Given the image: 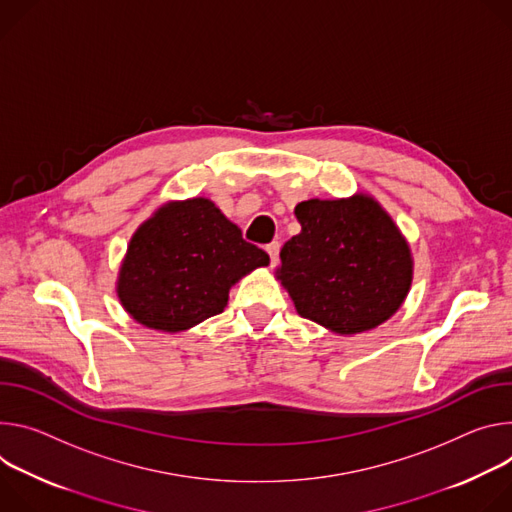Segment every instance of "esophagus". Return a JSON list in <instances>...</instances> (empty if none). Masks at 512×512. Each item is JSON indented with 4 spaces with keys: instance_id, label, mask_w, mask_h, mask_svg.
Listing matches in <instances>:
<instances>
[{
    "instance_id": "34e87169",
    "label": "esophagus",
    "mask_w": 512,
    "mask_h": 512,
    "mask_svg": "<svg viewBox=\"0 0 512 512\" xmlns=\"http://www.w3.org/2000/svg\"><path fill=\"white\" fill-rule=\"evenodd\" d=\"M266 252L270 254V264L276 266L278 264V254H280V244L278 242H272L266 246Z\"/></svg>"
}]
</instances>
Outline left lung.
<instances>
[{"label":"left lung","mask_w":512,"mask_h":512,"mask_svg":"<svg viewBox=\"0 0 512 512\" xmlns=\"http://www.w3.org/2000/svg\"><path fill=\"white\" fill-rule=\"evenodd\" d=\"M301 232L280 250L274 276L301 317L337 335L388 321L413 285V254L390 213L368 193L295 207Z\"/></svg>","instance_id":"8db88e82"}]
</instances>
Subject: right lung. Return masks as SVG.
Segmentation results:
<instances>
[{
    "label": "right lung",
    "mask_w": 512,
    "mask_h": 512,
    "mask_svg": "<svg viewBox=\"0 0 512 512\" xmlns=\"http://www.w3.org/2000/svg\"><path fill=\"white\" fill-rule=\"evenodd\" d=\"M268 264L211 199L166 201L130 238L116 293L136 323L179 333L221 313L236 282Z\"/></svg>",
    "instance_id": "obj_1"
}]
</instances>
